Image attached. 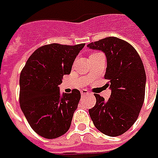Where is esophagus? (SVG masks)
I'll list each match as a JSON object with an SVG mask.
<instances>
[{
    "label": "esophagus",
    "instance_id": "1",
    "mask_svg": "<svg viewBox=\"0 0 158 158\" xmlns=\"http://www.w3.org/2000/svg\"><path fill=\"white\" fill-rule=\"evenodd\" d=\"M90 93L88 91V90H86V89H82L81 90V95L82 96H86V95H89Z\"/></svg>",
    "mask_w": 158,
    "mask_h": 158
}]
</instances>
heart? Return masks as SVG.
Masks as SVG:
<instances>
[{
    "label": "heart",
    "instance_id": "heart-1",
    "mask_svg": "<svg viewBox=\"0 0 158 158\" xmlns=\"http://www.w3.org/2000/svg\"><path fill=\"white\" fill-rule=\"evenodd\" d=\"M92 54H96V53H92ZM92 54H91V55H92Z\"/></svg>",
    "mask_w": 158,
    "mask_h": 158
}]
</instances>
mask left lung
<instances>
[{
	"mask_svg": "<svg viewBox=\"0 0 158 158\" xmlns=\"http://www.w3.org/2000/svg\"><path fill=\"white\" fill-rule=\"evenodd\" d=\"M87 47L105 53L104 78L111 89L107 101L95 94L96 103L89 109V116L104 135H121L135 123L145 99L146 76L141 58L129 43L117 37H106Z\"/></svg>",
	"mask_w": 158,
	"mask_h": 158,
	"instance_id": "1",
	"label": "left lung"
}]
</instances>
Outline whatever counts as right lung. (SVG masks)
Returning a JSON list of instances; mask_svg holds the SVG:
<instances>
[{
  "mask_svg": "<svg viewBox=\"0 0 158 158\" xmlns=\"http://www.w3.org/2000/svg\"><path fill=\"white\" fill-rule=\"evenodd\" d=\"M85 45L53 43L41 46L30 56L21 72V109L30 127L44 138H57L70 128L81 95L76 89L61 94L58 85L63 75L71 73Z\"/></svg>",
  "mask_w": 158,
  "mask_h": 158,
  "instance_id": "add662e5",
  "label": "right lung"
}]
</instances>
